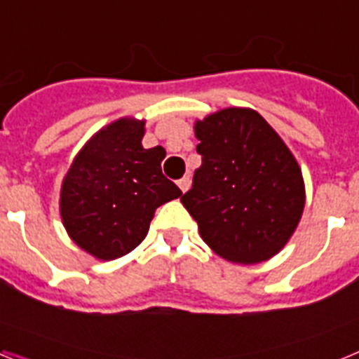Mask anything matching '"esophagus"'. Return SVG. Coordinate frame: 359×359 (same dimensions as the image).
<instances>
[{
	"instance_id": "esophagus-1",
	"label": "esophagus",
	"mask_w": 359,
	"mask_h": 359,
	"mask_svg": "<svg viewBox=\"0 0 359 359\" xmlns=\"http://www.w3.org/2000/svg\"><path fill=\"white\" fill-rule=\"evenodd\" d=\"M177 187H180V190H182V192H187L190 187V176H185V177H182V180H177Z\"/></svg>"
}]
</instances>
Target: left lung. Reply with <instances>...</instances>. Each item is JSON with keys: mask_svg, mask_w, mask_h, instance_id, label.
<instances>
[{"mask_svg": "<svg viewBox=\"0 0 359 359\" xmlns=\"http://www.w3.org/2000/svg\"><path fill=\"white\" fill-rule=\"evenodd\" d=\"M201 167L182 196L199 236L237 264L277 255L306 205L300 165L255 109L224 107L194 123Z\"/></svg>", "mask_w": 359, "mask_h": 359, "instance_id": "obj_1", "label": "left lung"}]
</instances>
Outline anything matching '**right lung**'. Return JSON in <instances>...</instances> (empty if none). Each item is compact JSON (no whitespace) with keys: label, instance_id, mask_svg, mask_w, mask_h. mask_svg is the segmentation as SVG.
<instances>
[{"label":"right lung","instance_id":"1","mask_svg":"<svg viewBox=\"0 0 359 359\" xmlns=\"http://www.w3.org/2000/svg\"><path fill=\"white\" fill-rule=\"evenodd\" d=\"M145 120L123 116L95 133L61 185L69 239L98 261H115L145 239L154 212L182 196L161 174L163 147L144 149Z\"/></svg>","mask_w":359,"mask_h":359}]
</instances>
